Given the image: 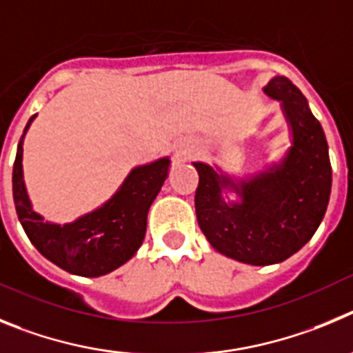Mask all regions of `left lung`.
<instances>
[{
    "label": "left lung",
    "mask_w": 353,
    "mask_h": 353,
    "mask_svg": "<svg viewBox=\"0 0 353 353\" xmlns=\"http://www.w3.org/2000/svg\"><path fill=\"white\" fill-rule=\"evenodd\" d=\"M263 93L281 103L292 145L278 163L234 177L202 161L195 211L200 230L216 252L237 262L271 265L297 253L313 237L327 211L332 186L322 125L306 98L287 77H274ZM236 192L237 201L223 193Z\"/></svg>",
    "instance_id": "left-lung-1"
}]
</instances>
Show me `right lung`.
<instances>
[{
    "mask_svg": "<svg viewBox=\"0 0 353 353\" xmlns=\"http://www.w3.org/2000/svg\"><path fill=\"white\" fill-rule=\"evenodd\" d=\"M34 114L17 145L12 188L19 221L38 252L66 272L97 278L128 262L141 248L148 227V212L169 176L170 158L139 165L117 192L94 211L72 223L58 225L33 211L22 174V144Z\"/></svg>",
    "mask_w": 353,
    "mask_h": 353,
    "instance_id": "obj_1",
    "label": "right lung"
}]
</instances>
